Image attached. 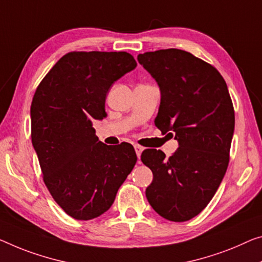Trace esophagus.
I'll return each mask as SVG.
<instances>
[{"instance_id": "34e87169", "label": "esophagus", "mask_w": 262, "mask_h": 262, "mask_svg": "<svg viewBox=\"0 0 262 262\" xmlns=\"http://www.w3.org/2000/svg\"><path fill=\"white\" fill-rule=\"evenodd\" d=\"M135 150H136V154H137V157H138V159L140 158V155H142V152H143V150L144 148L140 146V145H135Z\"/></svg>"}]
</instances>
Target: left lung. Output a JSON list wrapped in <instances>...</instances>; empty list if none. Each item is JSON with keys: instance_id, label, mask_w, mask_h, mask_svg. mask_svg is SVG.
Here are the masks:
<instances>
[{"instance_id": "8db88e82", "label": "left lung", "mask_w": 262, "mask_h": 262, "mask_svg": "<svg viewBox=\"0 0 262 262\" xmlns=\"http://www.w3.org/2000/svg\"><path fill=\"white\" fill-rule=\"evenodd\" d=\"M137 59L160 90L156 126L179 145L170 158L155 148L143 151L142 162L154 173L145 194L163 218L187 221L207 206L226 173L232 99L220 72L190 52L157 50Z\"/></svg>"}]
</instances>
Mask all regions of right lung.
<instances>
[{"label":"right lung","instance_id":"1","mask_svg":"<svg viewBox=\"0 0 262 262\" xmlns=\"http://www.w3.org/2000/svg\"><path fill=\"white\" fill-rule=\"evenodd\" d=\"M125 51H74L52 67L30 107L31 140L52 198L77 220L106 212L136 165L131 144L99 142L94 120L106 117L112 84L135 69Z\"/></svg>","mask_w":262,"mask_h":262}]
</instances>
